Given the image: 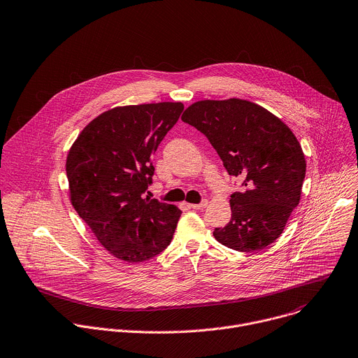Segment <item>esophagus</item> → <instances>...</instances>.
I'll return each mask as SVG.
<instances>
[{
    "instance_id": "34e87169",
    "label": "esophagus",
    "mask_w": 358,
    "mask_h": 358,
    "mask_svg": "<svg viewBox=\"0 0 358 358\" xmlns=\"http://www.w3.org/2000/svg\"><path fill=\"white\" fill-rule=\"evenodd\" d=\"M206 205H208V201H206V199H203V201L199 202V203H189V206H191L192 209H198V210L206 208Z\"/></svg>"
}]
</instances>
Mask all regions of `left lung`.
Returning <instances> with one entry per match:
<instances>
[{"label":"left lung","mask_w":358,"mask_h":358,"mask_svg":"<svg viewBox=\"0 0 358 358\" xmlns=\"http://www.w3.org/2000/svg\"><path fill=\"white\" fill-rule=\"evenodd\" d=\"M181 119L201 131L245 189L230 195L231 219L215 239L237 252L275 242L301 201L306 171L302 148L278 116L248 99H202Z\"/></svg>","instance_id":"1"}]
</instances>
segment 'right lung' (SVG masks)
<instances>
[{"mask_svg": "<svg viewBox=\"0 0 358 358\" xmlns=\"http://www.w3.org/2000/svg\"><path fill=\"white\" fill-rule=\"evenodd\" d=\"M182 109V102L115 106L94 117L67 153L70 202L119 260H150L173 239L181 210L143 192L150 160Z\"/></svg>", "mask_w": 358, "mask_h": 358, "instance_id": "right-lung-1", "label": "right lung"}]
</instances>
